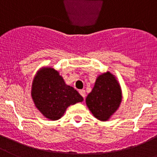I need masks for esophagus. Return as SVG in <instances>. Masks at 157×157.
<instances>
[{
    "label": "esophagus",
    "instance_id": "obj_1",
    "mask_svg": "<svg viewBox=\"0 0 157 157\" xmlns=\"http://www.w3.org/2000/svg\"><path fill=\"white\" fill-rule=\"evenodd\" d=\"M79 93L80 94V95H81L82 97H83V98L85 99V96H86V93H85V90H80V91H79Z\"/></svg>",
    "mask_w": 157,
    "mask_h": 157
}]
</instances>
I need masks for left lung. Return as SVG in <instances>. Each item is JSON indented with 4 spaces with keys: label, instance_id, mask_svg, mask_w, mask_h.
Returning a JSON list of instances; mask_svg holds the SVG:
<instances>
[{
    "label": "left lung",
    "instance_id": "1",
    "mask_svg": "<svg viewBox=\"0 0 157 157\" xmlns=\"http://www.w3.org/2000/svg\"><path fill=\"white\" fill-rule=\"evenodd\" d=\"M122 101L121 86L116 77L109 71L98 75L86 105L92 115L100 121L109 120L116 112Z\"/></svg>",
    "mask_w": 157,
    "mask_h": 157
}]
</instances>
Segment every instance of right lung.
<instances>
[{"mask_svg":"<svg viewBox=\"0 0 157 157\" xmlns=\"http://www.w3.org/2000/svg\"><path fill=\"white\" fill-rule=\"evenodd\" d=\"M31 96L39 112L51 121L61 118L69 106L83 101L78 91L65 83L59 71L50 67H42L36 72Z\"/></svg>","mask_w":157,"mask_h":157,"instance_id":"right-lung-1","label":"right lung"}]
</instances>
